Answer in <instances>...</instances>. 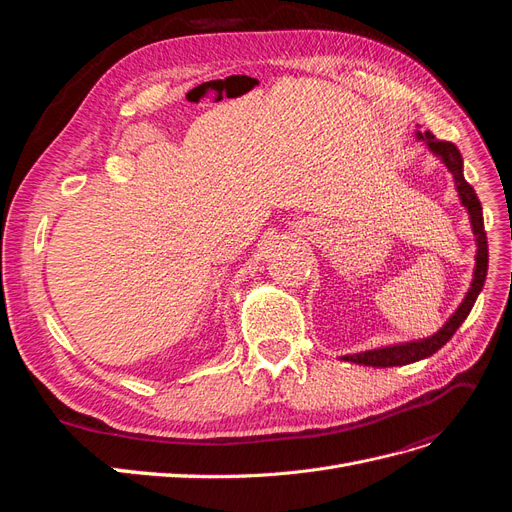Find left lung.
Instances as JSON below:
<instances>
[{
	"mask_svg": "<svg viewBox=\"0 0 512 512\" xmlns=\"http://www.w3.org/2000/svg\"><path fill=\"white\" fill-rule=\"evenodd\" d=\"M416 138L427 145V149L436 156L446 168L448 173L453 175L455 181V190L461 200V207H466L470 215V224L474 232V241H476V265L472 273V284L466 292V297L459 303V307L453 312V316L448 318L442 329L438 333H433L423 339H414V342H401L393 346H384V348H374V350H365V352H356V354H346L342 356L344 361L356 363V365H367V367H397V365H408L416 363L421 359H427L433 352H438L448 339L455 335V331L461 327V322L468 318L470 309L476 303V297L485 286V277H487V267H489V250H487V235H485V224H483V207H480V200L474 192L472 185L463 177V158L459 149L448 143V141H438L431 132H421L416 130Z\"/></svg>",
	"mask_w": 512,
	"mask_h": 512,
	"instance_id": "left-lung-1",
	"label": "left lung"
}]
</instances>
